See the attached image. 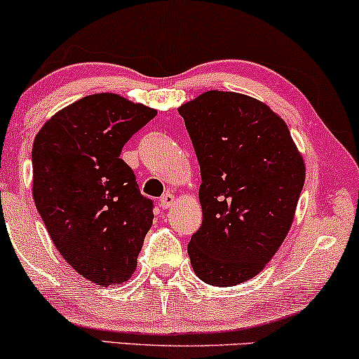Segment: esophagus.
Listing matches in <instances>:
<instances>
[{"label": "esophagus", "instance_id": "34e87169", "mask_svg": "<svg viewBox=\"0 0 359 359\" xmlns=\"http://www.w3.org/2000/svg\"><path fill=\"white\" fill-rule=\"evenodd\" d=\"M174 198H175V196L170 194V191H168V194H164L163 196H161V200H159L161 208H163V210L170 208V206H172V203H174Z\"/></svg>", "mask_w": 359, "mask_h": 359}]
</instances>
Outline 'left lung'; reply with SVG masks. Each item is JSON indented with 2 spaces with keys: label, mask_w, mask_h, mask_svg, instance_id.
<instances>
[{
  "label": "left lung",
  "mask_w": 359,
  "mask_h": 359,
  "mask_svg": "<svg viewBox=\"0 0 359 359\" xmlns=\"http://www.w3.org/2000/svg\"><path fill=\"white\" fill-rule=\"evenodd\" d=\"M203 221L189 242L195 275L234 286L255 276L291 228L306 169L286 123L260 100L208 90L182 105Z\"/></svg>",
  "instance_id": "1"
}]
</instances>
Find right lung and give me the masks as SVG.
I'll return each instance as SVG.
<instances>
[{
	"label": "right lung",
	"mask_w": 359,
	"mask_h": 359,
	"mask_svg": "<svg viewBox=\"0 0 359 359\" xmlns=\"http://www.w3.org/2000/svg\"><path fill=\"white\" fill-rule=\"evenodd\" d=\"M154 117L117 94H93L55 114L34 140L40 218L63 259L97 285L130 278L153 224V200L120 153Z\"/></svg>",
	"instance_id": "1"
}]
</instances>
